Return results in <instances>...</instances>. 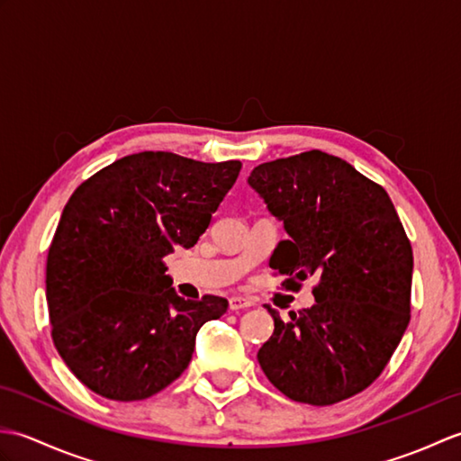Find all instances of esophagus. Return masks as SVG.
<instances>
[{"mask_svg":"<svg viewBox=\"0 0 461 461\" xmlns=\"http://www.w3.org/2000/svg\"><path fill=\"white\" fill-rule=\"evenodd\" d=\"M253 305V301L246 299V297H231L230 299V309L231 311H243V309H249Z\"/></svg>","mask_w":461,"mask_h":461,"instance_id":"esophagus-1","label":"esophagus"}]
</instances>
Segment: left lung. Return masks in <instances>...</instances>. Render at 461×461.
I'll return each instance as SVG.
<instances>
[{
    "instance_id": "obj_1",
    "label": "left lung",
    "mask_w": 461,
    "mask_h": 461,
    "mask_svg": "<svg viewBox=\"0 0 461 461\" xmlns=\"http://www.w3.org/2000/svg\"><path fill=\"white\" fill-rule=\"evenodd\" d=\"M283 221L269 267L287 289L319 276L315 305L283 321L258 352L266 376L295 402L337 404L368 388L410 322L412 246L393 200L348 162L321 150L259 164L248 178Z\"/></svg>"
}]
</instances>
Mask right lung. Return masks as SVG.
Segmentation results:
<instances>
[{
	"label": "right lung",
	"instance_id": "right-lung-1",
	"mask_svg": "<svg viewBox=\"0 0 461 461\" xmlns=\"http://www.w3.org/2000/svg\"><path fill=\"white\" fill-rule=\"evenodd\" d=\"M240 160L124 156L68 198L47 256L55 348L86 388L132 402L188 368L203 322L228 301L176 295L164 258L192 248L238 180Z\"/></svg>",
	"mask_w": 461,
	"mask_h": 461
}]
</instances>
